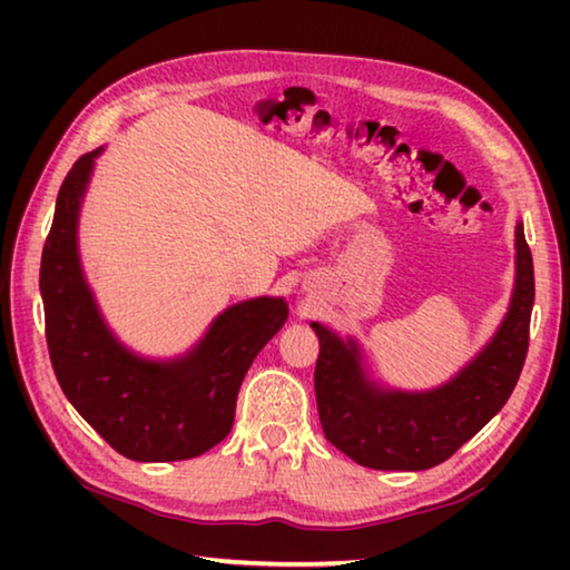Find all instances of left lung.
Returning a JSON list of instances; mask_svg holds the SVG:
<instances>
[{
	"label": "left lung",
	"mask_w": 570,
	"mask_h": 570,
	"mask_svg": "<svg viewBox=\"0 0 570 570\" xmlns=\"http://www.w3.org/2000/svg\"><path fill=\"white\" fill-rule=\"evenodd\" d=\"M533 298V256L518 220L515 284L503 322L455 377L424 392L382 387L364 370L360 342L312 322L320 336L314 390L326 440L372 470H428L455 455L515 390Z\"/></svg>",
	"instance_id": "left-lung-1"
}]
</instances>
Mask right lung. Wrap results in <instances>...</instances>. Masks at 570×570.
I'll return each mask as SVG.
<instances>
[{
	"instance_id": "obj_1",
	"label": "right lung",
	"mask_w": 570,
	"mask_h": 570,
	"mask_svg": "<svg viewBox=\"0 0 570 570\" xmlns=\"http://www.w3.org/2000/svg\"><path fill=\"white\" fill-rule=\"evenodd\" d=\"M85 153L57 193L42 248L40 292L52 370L65 397L120 455L173 462L204 455L234 428L250 362L288 320L282 296H258L220 312L186 354L148 360L102 320L85 278L77 224L95 160Z\"/></svg>"
}]
</instances>
